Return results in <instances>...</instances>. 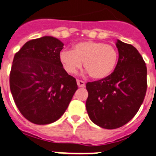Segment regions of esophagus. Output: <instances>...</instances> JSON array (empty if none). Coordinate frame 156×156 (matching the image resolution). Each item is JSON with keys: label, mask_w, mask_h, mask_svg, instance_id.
Here are the masks:
<instances>
[{"label": "esophagus", "mask_w": 156, "mask_h": 156, "mask_svg": "<svg viewBox=\"0 0 156 156\" xmlns=\"http://www.w3.org/2000/svg\"><path fill=\"white\" fill-rule=\"evenodd\" d=\"M76 82H77V85H78V87H85V83H84L83 81L80 80H77Z\"/></svg>", "instance_id": "obj_1"}]
</instances>
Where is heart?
Wrapping results in <instances>:
<instances>
[{"label":"heart","instance_id":"1","mask_svg":"<svg viewBox=\"0 0 156 156\" xmlns=\"http://www.w3.org/2000/svg\"><path fill=\"white\" fill-rule=\"evenodd\" d=\"M60 61L69 74H75L82 66L96 80L106 79L113 73L118 62V52L111 44L94 41H80L73 45V51L63 50Z\"/></svg>","mask_w":156,"mask_h":156}]
</instances>
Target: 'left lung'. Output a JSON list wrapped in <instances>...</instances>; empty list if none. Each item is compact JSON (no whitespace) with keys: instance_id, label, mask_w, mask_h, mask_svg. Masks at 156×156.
Segmentation results:
<instances>
[{"instance_id":"8db88e82","label":"left lung","mask_w":156,"mask_h":156,"mask_svg":"<svg viewBox=\"0 0 156 156\" xmlns=\"http://www.w3.org/2000/svg\"><path fill=\"white\" fill-rule=\"evenodd\" d=\"M115 45L119 59L114 72L106 79L86 84L88 116L106 129L128 123L140 109L147 91L146 64L138 50L119 40Z\"/></svg>"}]
</instances>
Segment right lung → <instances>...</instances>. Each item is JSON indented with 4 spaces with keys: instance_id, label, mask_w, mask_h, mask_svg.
<instances>
[{
    "instance_id": "obj_1",
    "label": "right lung",
    "mask_w": 156,
    "mask_h": 156,
    "mask_svg": "<svg viewBox=\"0 0 156 156\" xmlns=\"http://www.w3.org/2000/svg\"><path fill=\"white\" fill-rule=\"evenodd\" d=\"M63 47L59 39L45 36L26 42L14 56L11 93L23 116L35 124L60 119L78 88L60 61Z\"/></svg>"
}]
</instances>
